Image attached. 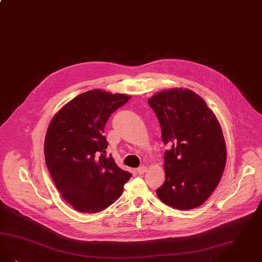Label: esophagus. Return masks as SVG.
Returning a JSON list of instances; mask_svg holds the SVG:
<instances>
[{
  "label": "esophagus",
  "instance_id": "1",
  "mask_svg": "<svg viewBox=\"0 0 262 262\" xmlns=\"http://www.w3.org/2000/svg\"><path fill=\"white\" fill-rule=\"evenodd\" d=\"M147 170V167L145 166H141V167H139V168H137V173H139V174H143V173H145V171Z\"/></svg>",
  "mask_w": 262,
  "mask_h": 262
}]
</instances>
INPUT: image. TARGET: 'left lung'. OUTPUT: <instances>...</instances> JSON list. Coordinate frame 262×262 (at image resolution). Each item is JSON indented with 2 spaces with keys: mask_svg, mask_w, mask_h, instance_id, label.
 <instances>
[{
  "mask_svg": "<svg viewBox=\"0 0 262 262\" xmlns=\"http://www.w3.org/2000/svg\"><path fill=\"white\" fill-rule=\"evenodd\" d=\"M157 116L165 152L166 180L159 199L173 209L204 204L220 183L226 164V144L213 112L188 89H170L148 100Z\"/></svg>",
  "mask_w": 262,
  "mask_h": 262,
  "instance_id": "left-lung-1",
  "label": "left lung"
}]
</instances>
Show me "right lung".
<instances>
[{
  "label": "right lung",
  "mask_w": 262,
  "mask_h": 262,
  "mask_svg": "<svg viewBox=\"0 0 262 262\" xmlns=\"http://www.w3.org/2000/svg\"><path fill=\"white\" fill-rule=\"evenodd\" d=\"M130 96L93 90L53 116L45 138L47 168L63 199L80 212L95 213L120 198L132 174L106 157L105 124Z\"/></svg>",
  "instance_id": "right-lung-1"
}]
</instances>
